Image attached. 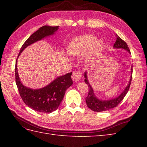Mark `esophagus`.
<instances>
[{"label":"esophagus","mask_w":147,"mask_h":147,"mask_svg":"<svg viewBox=\"0 0 147 147\" xmlns=\"http://www.w3.org/2000/svg\"><path fill=\"white\" fill-rule=\"evenodd\" d=\"M82 74L79 71H75L72 74V80H73V82H79V81L82 78Z\"/></svg>","instance_id":"34e87169"}]
</instances>
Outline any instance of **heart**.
<instances>
[{
	"instance_id": "obj_1",
	"label": "heart",
	"mask_w": 147,
	"mask_h": 147,
	"mask_svg": "<svg viewBox=\"0 0 147 147\" xmlns=\"http://www.w3.org/2000/svg\"><path fill=\"white\" fill-rule=\"evenodd\" d=\"M96 37L92 35H85L76 37L68 47L67 52L74 57H83L91 51L93 54H97L101 51L103 43L100 40L96 41ZM88 59L85 61L87 62Z\"/></svg>"
}]
</instances>
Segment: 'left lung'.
Listing matches in <instances>:
<instances>
[{"label":"left lung","instance_id":"obj_1","mask_svg":"<svg viewBox=\"0 0 147 147\" xmlns=\"http://www.w3.org/2000/svg\"><path fill=\"white\" fill-rule=\"evenodd\" d=\"M116 41H115L113 47L114 49H124L130 53V51L129 49V47H127V43L124 41V40H122L119 36L116 34ZM132 73H133V66L131 67V78L129 82L128 85L124 90V91L121 93L119 96H117L116 98L109 100H102L98 99L96 96H95L94 92H93V90L91 85H90L88 82V80L87 79V73L85 72V74H84V76H85V82L88 85V88H89V92L88 96H86L85 100L86 102V105L88 106L89 109H91L94 112H102V111H105L109 110V109L114 108L119 105V104L123 100V98L126 93L128 92L129 89L131 82V79H132Z\"/></svg>","mask_w":147,"mask_h":147}]
</instances>
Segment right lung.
Here are the masks:
<instances>
[{"instance_id":"add662e5","label":"right lung","mask_w":147,"mask_h":147,"mask_svg":"<svg viewBox=\"0 0 147 147\" xmlns=\"http://www.w3.org/2000/svg\"><path fill=\"white\" fill-rule=\"evenodd\" d=\"M58 29L59 26H43L40 28L24 43L18 57L27 47L41 40L45 37L54 35ZM17 60L16 61L15 65L16 83L24 104L33 110L39 112L51 113L57 110L64 98L65 90L73 85V80L71 79L72 73L57 77L49 85L43 88L34 90L27 88L21 83L18 73Z\"/></svg>"}]
</instances>
